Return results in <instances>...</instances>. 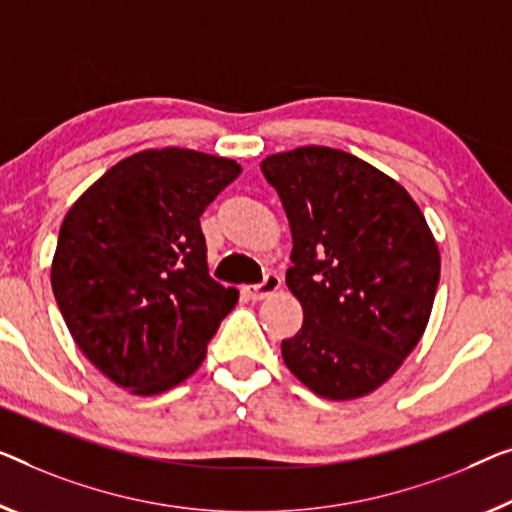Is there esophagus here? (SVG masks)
<instances>
[{
	"instance_id": "1",
	"label": "esophagus",
	"mask_w": 512,
	"mask_h": 512,
	"mask_svg": "<svg viewBox=\"0 0 512 512\" xmlns=\"http://www.w3.org/2000/svg\"><path fill=\"white\" fill-rule=\"evenodd\" d=\"M280 276L278 273H266L264 276V280L259 282V285H253V287H246V292H248V296L253 301H262V299H266V296H271V294H276L278 289H280Z\"/></svg>"
}]
</instances>
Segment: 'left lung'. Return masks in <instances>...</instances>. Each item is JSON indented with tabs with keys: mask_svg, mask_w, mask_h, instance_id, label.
I'll return each mask as SVG.
<instances>
[{
	"mask_svg": "<svg viewBox=\"0 0 512 512\" xmlns=\"http://www.w3.org/2000/svg\"><path fill=\"white\" fill-rule=\"evenodd\" d=\"M292 230L285 282L303 326L282 361L312 393L363 398L398 372L430 319L437 241L398 181L331 147L262 160Z\"/></svg>",
	"mask_w": 512,
	"mask_h": 512,
	"instance_id": "1",
	"label": "left lung"
}]
</instances>
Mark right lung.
Segmentation results:
<instances>
[{
    "label": "right lung",
    "instance_id": "right-lung-1",
    "mask_svg": "<svg viewBox=\"0 0 512 512\" xmlns=\"http://www.w3.org/2000/svg\"><path fill=\"white\" fill-rule=\"evenodd\" d=\"M241 165L165 147L110 167L68 209L50 280L75 345L114 384L158 395L200 368L239 292L209 276L204 209Z\"/></svg>",
    "mask_w": 512,
    "mask_h": 512
}]
</instances>
